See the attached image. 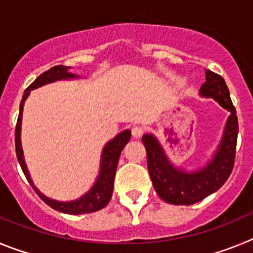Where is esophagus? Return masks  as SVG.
<instances>
[{
	"instance_id": "34e87169",
	"label": "esophagus",
	"mask_w": 253,
	"mask_h": 253,
	"mask_svg": "<svg viewBox=\"0 0 253 253\" xmlns=\"http://www.w3.org/2000/svg\"><path fill=\"white\" fill-rule=\"evenodd\" d=\"M143 131H144V129H143L142 126H139V125H134L133 128H131V134H133V137L135 138H139L143 134Z\"/></svg>"
}]
</instances>
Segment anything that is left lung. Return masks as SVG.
Listing matches in <instances>:
<instances>
[{"label":"left lung","instance_id":"1","mask_svg":"<svg viewBox=\"0 0 253 253\" xmlns=\"http://www.w3.org/2000/svg\"><path fill=\"white\" fill-rule=\"evenodd\" d=\"M207 82L200 88L205 97H213L224 109L231 111L225 125L222 143L213 161L205 169L186 173L169 165L162 148L151 134L143 135L147 149V163L153 186L162 200L175 205H191L200 202L224 185L231 176L236 160L238 119L232 104L224 78L208 69Z\"/></svg>","mask_w":253,"mask_h":253}]
</instances>
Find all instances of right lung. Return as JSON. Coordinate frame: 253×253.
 <instances>
[{"label": "right lung", "instance_id": "obj_1", "mask_svg": "<svg viewBox=\"0 0 253 253\" xmlns=\"http://www.w3.org/2000/svg\"><path fill=\"white\" fill-rule=\"evenodd\" d=\"M76 77L75 75L68 73V67L66 66H54L51 67L50 69L45 71L44 73L39 76L30 86L28 87L22 96V100L20 102V113L19 118H17L16 128H15V147H16V156L19 160L20 166H21L24 175L28 178L29 184L33 186L35 190V193L39 195V198L49 205L53 209L62 211L66 214H86V213H92V211H97V210L102 209L106 207L110 202L111 195H113V189H114V178H115V172L116 167H118V162H119L120 153H122L123 148L125 144L130 139V130H124L120 134H118L113 140L107 143L105 146L104 152H102V160H101V169H100V175L97 177L96 184L93 185L92 189L82 196L81 199H78L76 202H68V203H62V202H55L51 199L46 198L43 194L40 193L39 190L33 185L29 172L26 169L25 161H24V156H22V149H21V142H20V128H21V118H22V106L25 102L26 97L29 96L31 90H34L37 87L43 86V84H50V82L58 81V80H66V78H73Z\"/></svg>", "mask_w": 253, "mask_h": 253}]
</instances>
